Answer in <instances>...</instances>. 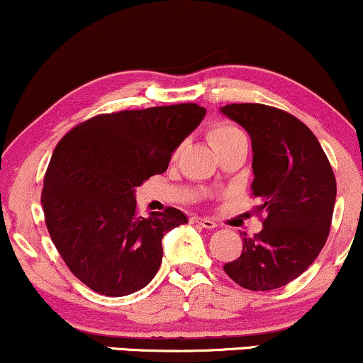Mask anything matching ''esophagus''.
Listing matches in <instances>:
<instances>
[{"label":"esophagus","mask_w":363,"mask_h":363,"mask_svg":"<svg viewBox=\"0 0 363 363\" xmlns=\"http://www.w3.org/2000/svg\"><path fill=\"white\" fill-rule=\"evenodd\" d=\"M193 223L203 226V228H208V230H213L216 228V223L213 220H209V218H201V216H194L193 218Z\"/></svg>","instance_id":"1"}]
</instances>
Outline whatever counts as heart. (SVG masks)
Masks as SVG:
<instances>
[{"label":"heart","mask_w":363,"mask_h":363,"mask_svg":"<svg viewBox=\"0 0 363 363\" xmlns=\"http://www.w3.org/2000/svg\"><path fill=\"white\" fill-rule=\"evenodd\" d=\"M237 135H242V132H240L238 128H235L233 125L228 123H216L213 125L211 130H209V140H211V143L215 147L228 142V140L237 137Z\"/></svg>","instance_id":"heart-1"}]
</instances>
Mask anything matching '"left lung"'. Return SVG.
<instances>
[{"instance_id":"obj_1","label":"left lung","mask_w":363,"mask_h":363,"mask_svg":"<svg viewBox=\"0 0 363 363\" xmlns=\"http://www.w3.org/2000/svg\"><path fill=\"white\" fill-rule=\"evenodd\" d=\"M221 115L252 138V194L264 228L243 235V250L223 270L238 286L272 291L313 264L330 235L336 181L328 157L303 121L265 104H226Z\"/></svg>"}]
</instances>
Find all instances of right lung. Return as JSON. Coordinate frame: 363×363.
<instances>
[{"label":"right lung","mask_w":363,"mask_h":363,"mask_svg":"<svg viewBox=\"0 0 363 363\" xmlns=\"http://www.w3.org/2000/svg\"><path fill=\"white\" fill-rule=\"evenodd\" d=\"M194 103L99 115L60 140L42 189L52 242L71 272L110 298L145 287L162 264V237L187 216L176 208L138 216L135 187L167 170L203 121Z\"/></svg>","instance_id":"right-lung-1"}]
</instances>
